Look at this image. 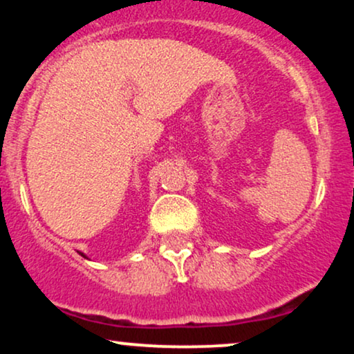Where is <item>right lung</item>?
<instances>
[{"label": "right lung", "mask_w": 354, "mask_h": 354, "mask_svg": "<svg viewBox=\"0 0 354 354\" xmlns=\"http://www.w3.org/2000/svg\"><path fill=\"white\" fill-rule=\"evenodd\" d=\"M79 253H81V252H79ZM81 255H82V257H84V259H87V257L84 255V253H81Z\"/></svg>", "instance_id": "obj_1"}]
</instances>
